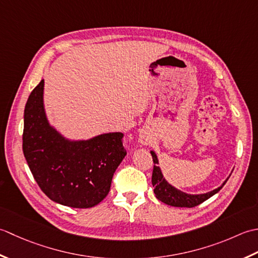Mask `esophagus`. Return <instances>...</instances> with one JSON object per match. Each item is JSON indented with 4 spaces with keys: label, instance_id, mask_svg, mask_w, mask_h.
<instances>
[{
    "label": "esophagus",
    "instance_id": "obj_1",
    "mask_svg": "<svg viewBox=\"0 0 258 258\" xmlns=\"http://www.w3.org/2000/svg\"><path fill=\"white\" fill-rule=\"evenodd\" d=\"M139 143L144 146H148L151 144V138L148 135H141L139 137Z\"/></svg>",
    "mask_w": 258,
    "mask_h": 258
}]
</instances>
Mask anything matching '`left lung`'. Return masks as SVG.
Wrapping results in <instances>:
<instances>
[{"mask_svg": "<svg viewBox=\"0 0 258 258\" xmlns=\"http://www.w3.org/2000/svg\"><path fill=\"white\" fill-rule=\"evenodd\" d=\"M150 154L152 156V160H154V170H152V178H151V182L152 186H154V192L156 197L159 199L160 202L165 203L169 206L173 207H195L198 206L199 204L204 203L205 201H207L208 198L214 196L215 194H217L220 189L223 188V186L226 183V181L228 180V178L226 179L223 185L214 189L212 191H208L206 194H198V195H191V194H187L183 192L179 189H177L176 187L171 186L169 182H168L164 175H162L158 158H157V155L155 154V151H150Z\"/></svg>", "mask_w": 258, "mask_h": 258, "instance_id": "obj_1", "label": "left lung"}]
</instances>
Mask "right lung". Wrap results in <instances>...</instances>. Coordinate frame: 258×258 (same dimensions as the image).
Segmentation results:
<instances>
[{
    "instance_id": "add662e5",
    "label": "right lung",
    "mask_w": 258,
    "mask_h": 258,
    "mask_svg": "<svg viewBox=\"0 0 258 258\" xmlns=\"http://www.w3.org/2000/svg\"><path fill=\"white\" fill-rule=\"evenodd\" d=\"M44 80L24 109L23 154L41 190L72 208H90L109 194L113 173L127 155L121 133L70 140L49 123L43 103Z\"/></svg>"
}]
</instances>
